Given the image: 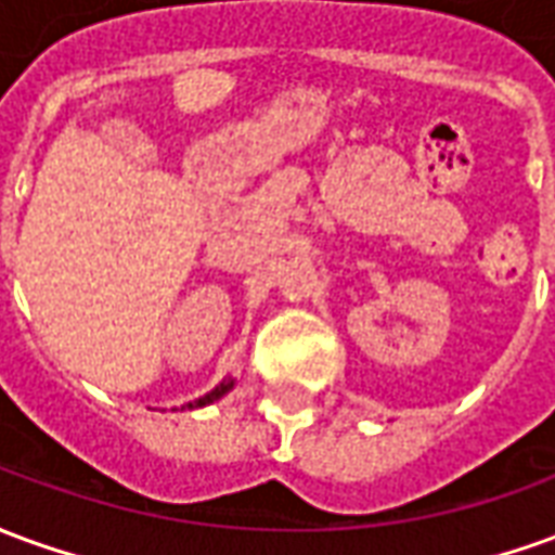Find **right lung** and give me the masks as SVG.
<instances>
[{
	"label": "right lung",
	"mask_w": 555,
	"mask_h": 555,
	"mask_svg": "<svg viewBox=\"0 0 555 555\" xmlns=\"http://www.w3.org/2000/svg\"><path fill=\"white\" fill-rule=\"evenodd\" d=\"M231 387H234V378H224L222 385H216V387H212V390H210V393H204V397L195 399V402H189L185 409H201V405H210V402H216V399H222L224 393L231 390Z\"/></svg>",
	"instance_id": "1"
}]
</instances>
